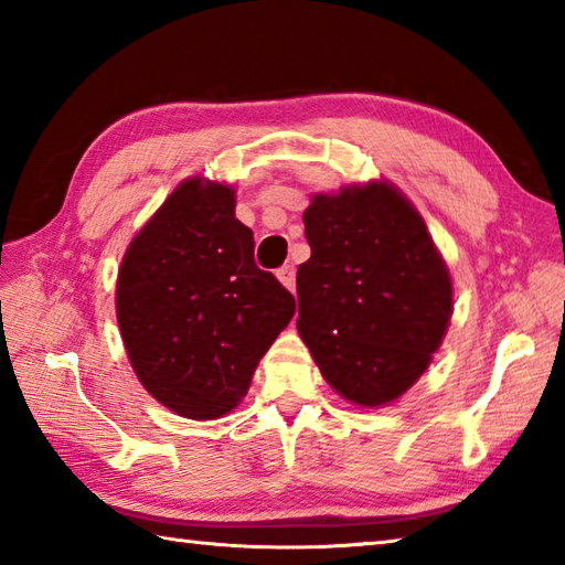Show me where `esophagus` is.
<instances>
[{"label": "esophagus", "instance_id": "34e87169", "mask_svg": "<svg viewBox=\"0 0 565 565\" xmlns=\"http://www.w3.org/2000/svg\"><path fill=\"white\" fill-rule=\"evenodd\" d=\"M276 279H279L286 289L294 291L296 289V269L294 264H286V267H281L279 271H276Z\"/></svg>", "mask_w": 565, "mask_h": 565}]
</instances>
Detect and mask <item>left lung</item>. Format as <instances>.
<instances>
[{"label":"left lung","instance_id":"1","mask_svg":"<svg viewBox=\"0 0 565 565\" xmlns=\"http://www.w3.org/2000/svg\"><path fill=\"white\" fill-rule=\"evenodd\" d=\"M296 328L332 391L362 407L398 401L447 334L449 267L403 191L371 179L316 194L303 213Z\"/></svg>","mask_w":565,"mask_h":565}]
</instances>
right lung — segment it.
<instances>
[{"label":"right lung","mask_w":565,"mask_h":565,"mask_svg":"<svg viewBox=\"0 0 565 565\" xmlns=\"http://www.w3.org/2000/svg\"><path fill=\"white\" fill-rule=\"evenodd\" d=\"M235 189L189 177L126 247L116 320L154 401L189 419L239 405L259 359L289 326L294 296L255 264Z\"/></svg>","instance_id":"add662e5"}]
</instances>
